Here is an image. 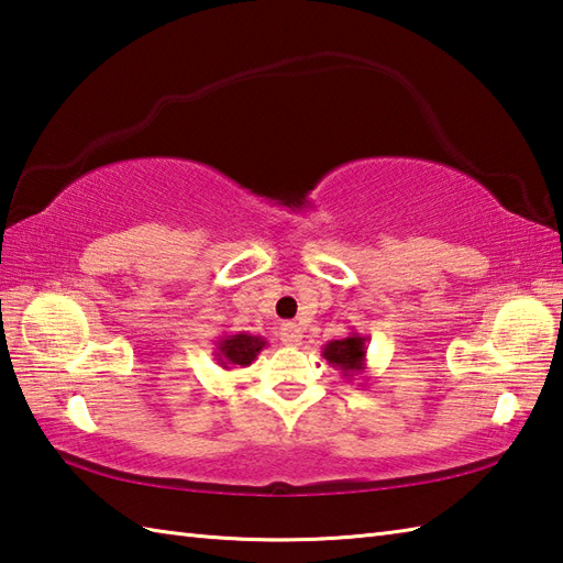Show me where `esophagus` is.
<instances>
[{
    "mask_svg": "<svg viewBox=\"0 0 563 563\" xmlns=\"http://www.w3.org/2000/svg\"><path fill=\"white\" fill-rule=\"evenodd\" d=\"M280 339H283L285 345H300L302 329L297 324H283L280 327Z\"/></svg>",
    "mask_w": 563,
    "mask_h": 563,
    "instance_id": "34e87169",
    "label": "esophagus"
}]
</instances>
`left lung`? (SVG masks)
Segmentation results:
<instances>
[{
    "mask_svg": "<svg viewBox=\"0 0 563 563\" xmlns=\"http://www.w3.org/2000/svg\"><path fill=\"white\" fill-rule=\"evenodd\" d=\"M321 355L333 369H339L345 382L367 377V339L361 333L353 331L345 339L329 341Z\"/></svg>",
    "mask_w": 563,
    "mask_h": 563,
    "instance_id": "obj_1",
    "label": "left lung"
}]
</instances>
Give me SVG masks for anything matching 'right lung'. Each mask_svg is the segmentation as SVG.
I'll return each mask as SVG.
<instances>
[{"mask_svg":"<svg viewBox=\"0 0 563 563\" xmlns=\"http://www.w3.org/2000/svg\"><path fill=\"white\" fill-rule=\"evenodd\" d=\"M268 341L263 336H251L246 331L236 333H222V336L214 341V361L220 367L232 369V367H246L256 361V355L266 349Z\"/></svg>","mask_w":563,"mask_h":563,"instance_id":"right-lung-1","label":"right lung"}]
</instances>
